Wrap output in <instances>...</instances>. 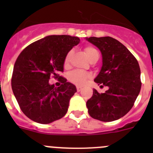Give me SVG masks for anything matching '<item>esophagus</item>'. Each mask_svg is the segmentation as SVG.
<instances>
[{
	"label": "esophagus",
	"mask_w": 153,
	"mask_h": 153,
	"mask_svg": "<svg viewBox=\"0 0 153 153\" xmlns=\"http://www.w3.org/2000/svg\"><path fill=\"white\" fill-rule=\"evenodd\" d=\"M76 89H77V91H78V92H80V91H81V89H82V88L80 87V86H77Z\"/></svg>",
	"instance_id": "esophagus-1"
}]
</instances>
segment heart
<instances>
[{
  "mask_svg": "<svg viewBox=\"0 0 153 153\" xmlns=\"http://www.w3.org/2000/svg\"><path fill=\"white\" fill-rule=\"evenodd\" d=\"M84 52H85L86 57L89 58V60L90 61L95 55H97L98 53V51L96 50L95 48L93 47H91V46H88L84 48ZM71 55H72V52H69L66 55L65 58L64 60V68H68L69 66V61H70V58ZM68 80L70 81L71 83L74 84L76 86H81L85 84L88 79L90 78V75H89L88 72H84V71L79 70V69H75V70H72V72H69L67 75Z\"/></svg>",
  "mask_w": 153,
  "mask_h": 153,
  "instance_id": "b5f03b06",
  "label": "heart"
}]
</instances>
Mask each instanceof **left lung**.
Masks as SVG:
<instances>
[{
  "label": "left lung",
  "instance_id": "8db88e82",
  "mask_svg": "<svg viewBox=\"0 0 153 153\" xmlns=\"http://www.w3.org/2000/svg\"><path fill=\"white\" fill-rule=\"evenodd\" d=\"M88 41L102 54L103 65L95 81L109 89L100 94L93 89L86 102L92 118L109 122L124 116L134 105L141 87L138 61L121 42L111 37H90Z\"/></svg>",
  "mask_w": 153,
  "mask_h": 153
}]
</instances>
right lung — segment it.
Wrapping results in <instances>:
<instances>
[{"label": "right lung", "instance_id": "1", "mask_svg": "<svg viewBox=\"0 0 153 153\" xmlns=\"http://www.w3.org/2000/svg\"><path fill=\"white\" fill-rule=\"evenodd\" d=\"M80 39L69 35H50L35 41L20 53L15 63L11 84L21 111L29 119L49 124L67 113L76 87L58 75L64 72V60ZM58 78L61 86L48 84Z\"/></svg>", "mask_w": 153, "mask_h": 153}]
</instances>
